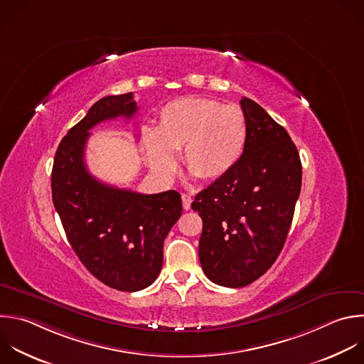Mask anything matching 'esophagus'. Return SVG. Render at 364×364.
Wrapping results in <instances>:
<instances>
[{"label": "esophagus", "mask_w": 364, "mask_h": 364, "mask_svg": "<svg viewBox=\"0 0 364 364\" xmlns=\"http://www.w3.org/2000/svg\"><path fill=\"white\" fill-rule=\"evenodd\" d=\"M181 198H183V207H184V210H190V207H191V196L190 194H183L181 196Z\"/></svg>", "instance_id": "obj_1"}]
</instances>
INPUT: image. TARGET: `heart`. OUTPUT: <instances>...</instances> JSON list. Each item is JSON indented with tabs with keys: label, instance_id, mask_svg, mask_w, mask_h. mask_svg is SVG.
Wrapping results in <instances>:
<instances>
[{
	"label": "heart",
	"instance_id": "heart-1",
	"mask_svg": "<svg viewBox=\"0 0 364 364\" xmlns=\"http://www.w3.org/2000/svg\"><path fill=\"white\" fill-rule=\"evenodd\" d=\"M246 140L243 111L201 97L167 102L159 112L156 130L143 132V146L154 171L170 174L177 164L176 151L183 149L184 167L205 181H215L235 167Z\"/></svg>",
	"mask_w": 364,
	"mask_h": 364
}]
</instances>
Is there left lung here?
Here are the masks:
<instances>
[{
	"label": "left lung",
	"mask_w": 364,
	"mask_h": 364,
	"mask_svg": "<svg viewBox=\"0 0 364 364\" xmlns=\"http://www.w3.org/2000/svg\"><path fill=\"white\" fill-rule=\"evenodd\" d=\"M240 104L247 123L243 156L191 204L203 220V272L231 289L249 286L273 266L301 188V161L289 133L256 101L243 97Z\"/></svg>",
	"instance_id": "1"
}]
</instances>
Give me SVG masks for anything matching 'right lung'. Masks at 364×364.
<instances>
[{"mask_svg":"<svg viewBox=\"0 0 364 364\" xmlns=\"http://www.w3.org/2000/svg\"><path fill=\"white\" fill-rule=\"evenodd\" d=\"M137 109L133 92L98 100L61 140L51 173L53 203L73 250L95 279L119 291L154 283L164 240L183 211L176 190L141 194L117 188L85 167L90 130L117 117L130 119Z\"/></svg>","mask_w":364,"mask_h":364,"instance_id":"add662e5","label":"right lung"}]
</instances>
